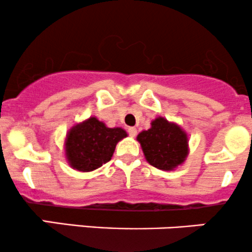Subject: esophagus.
Segmentation results:
<instances>
[{
	"mask_svg": "<svg viewBox=\"0 0 252 252\" xmlns=\"http://www.w3.org/2000/svg\"><path fill=\"white\" fill-rule=\"evenodd\" d=\"M128 132L131 137H135L136 134H137V130H136V128H134V126H130V128H128Z\"/></svg>",
	"mask_w": 252,
	"mask_h": 252,
	"instance_id": "1",
	"label": "esophagus"
}]
</instances>
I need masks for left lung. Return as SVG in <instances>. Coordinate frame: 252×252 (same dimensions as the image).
<instances>
[{
  "mask_svg": "<svg viewBox=\"0 0 252 252\" xmlns=\"http://www.w3.org/2000/svg\"><path fill=\"white\" fill-rule=\"evenodd\" d=\"M147 161L162 170H173L184 162L189 155L187 134L178 124L158 117L152 128L137 135Z\"/></svg>",
  "mask_w": 252,
  "mask_h": 252,
  "instance_id": "left-lung-1",
  "label": "left lung"
}]
</instances>
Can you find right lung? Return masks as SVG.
<instances>
[{"label": "right lung", "instance_id": "add662e5", "mask_svg": "<svg viewBox=\"0 0 252 252\" xmlns=\"http://www.w3.org/2000/svg\"><path fill=\"white\" fill-rule=\"evenodd\" d=\"M126 137L122 128H108L96 117L72 126L66 136V158L72 168L91 172L111 160L116 144Z\"/></svg>", "mask_w": 252, "mask_h": 252}]
</instances>
